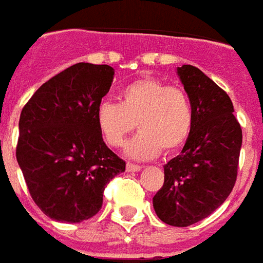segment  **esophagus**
<instances>
[{
    "mask_svg": "<svg viewBox=\"0 0 263 263\" xmlns=\"http://www.w3.org/2000/svg\"><path fill=\"white\" fill-rule=\"evenodd\" d=\"M143 167L139 164H133V163H127V165H126V170L128 171V173H136V171H140Z\"/></svg>",
    "mask_w": 263,
    "mask_h": 263,
    "instance_id": "34e87169",
    "label": "esophagus"
}]
</instances>
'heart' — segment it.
<instances>
[{
	"mask_svg": "<svg viewBox=\"0 0 263 263\" xmlns=\"http://www.w3.org/2000/svg\"><path fill=\"white\" fill-rule=\"evenodd\" d=\"M96 123L111 147L124 144L136 126L141 132L130 141L133 158L156 157L185 144L193 130L194 111L187 92L156 78H141L120 90V103L103 100L96 107Z\"/></svg>",
	"mask_w": 263,
	"mask_h": 263,
	"instance_id": "1",
	"label": "heart"
}]
</instances>
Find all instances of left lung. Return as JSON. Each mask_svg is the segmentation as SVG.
<instances>
[{
  "label": "left lung",
  "instance_id": "8db88e82",
  "mask_svg": "<svg viewBox=\"0 0 263 263\" xmlns=\"http://www.w3.org/2000/svg\"><path fill=\"white\" fill-rule=\"evenodd\" d=\"M193 105L191 135L177 157L164 165V184L153 197L157 217L188 227L221 205L235 185L242 130L230 96L191 65L177 68Z\"/></svg>",
  "mask_w": 263,
  "mask_h": 263
}]
</instances>
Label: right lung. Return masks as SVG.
Listing matches in <instances>:
<instances>
[{"mask_svg": "<svg viewBox=\"0 0 263 263\" xmlns=\"http://www.w3.org/2000/svg\"><path fill=\"white\" fill-rule=\"evenodd\" d=\"M113 76L109 65L76 63L45 82L22 109L16 161L35 204L55 221L75 224L96 215L105 187L126 170L96 123Z\"/></svg>", "mask_w": 263, "mask_h": 263, "instance_id": "right-lung-1", "label": "right lung"}]
</instances>
